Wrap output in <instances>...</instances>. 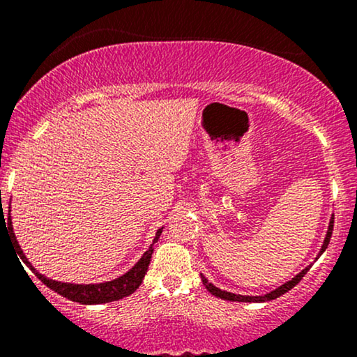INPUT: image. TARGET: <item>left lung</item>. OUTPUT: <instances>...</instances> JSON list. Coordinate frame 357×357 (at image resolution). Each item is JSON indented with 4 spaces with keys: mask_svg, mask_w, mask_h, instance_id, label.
<instances>
[{
    "mask_svg": "<svg viewBox=\"0 0 357 357\" xmlns=\"http://www.w3.org/2000/svg\"><path fill=\"white\" fill-rule=\"evenodd\" d=\"M333 228H334V216H333V218H331L329 230H327V235H326V240H324V245H322V248H321V253L324 252V250L327 248V245H329L331 236H333ZM321 253H319V255H321ZM309 268H310V267H305L304 270H302L301 273H297V275L294 277L292 280H289V282H287V284L280 285V287H278V289H275V290H272V292H270V294H265V296H238V294L227 292V290H221V289H218V287L213 285L211 282H208V278L204 277V275H202V282H203V285L206 287L208 292L213 294V296H215V297L223 298V301H230V302H267V301H273V298L284 296L285 292H289L290 289H294V287H296V285L298 284V282L302 280V277H304L305 273L309 272Z\"/></svg>",
    "mask_w": 357,
    "mask_h": 357,
    "instance_id": "obj_1",
    "label": "left lung"
}]
</instances>
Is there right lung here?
I'll use <instances>...</instances> for the list:
<instances>
[{
	"label": "right lung",
	"instance_id": "add662e5",
	"mask_svg": "<svg viewBox=\"0 0 357 357\" xmlns=\"http://www.w3.org/2000/svg\"><path fill=\"white\" fill-rule=\"evenodd\" d=\"M1 218H5V215H3ZM8 228H10L11 235L15 236L11 225ZM161 231L162 230H158V233H155V236H154L153 245H151L149 250H147L144 255L141 257V260H139L137 264L129 270V272L124 273L122 277L116 278V280L104 282V284H89V285L63 284V282H56V280H52V278L43 277L42 273H38L33 267H31V264L26 260V257L23 255L22 248L18 247V241L16 240H15V245H16V252H18V257L22 258L24 264L31 268V272H33L35 275L48 287V289L55 290V292L60 294L61 297H67L68 301L79 302V304H89V305L90 304H107V302H114V301H119V298H124L127 296H130V294L136 292V290L139 289V285L142 284V278H144L146 272H147V267H149L151 255H153V252H154L153 247H154L155 241L159 240V236H161Z\"/></svg>",
	"mask_w": 357,
	"mask_h": 357
}]
</instances>
